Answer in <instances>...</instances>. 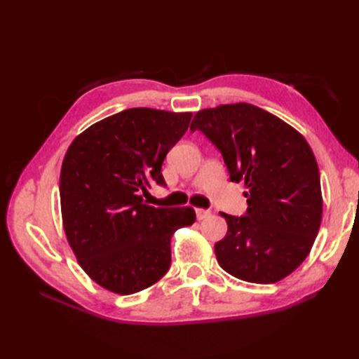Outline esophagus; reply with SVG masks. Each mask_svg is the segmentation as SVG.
Wrapping results in <instances>:
<instances>
[{"label": "esophagus", "instance_id": "esophagus-1", "mask_svg": "<svg viewBox=\"0 0 359 359\" xmlns=\"http://www.w3.org/2000/svg\"><path fill=\"white\" fill-rule=\"evenodd\" d=\"M211 214V211L210 210H203V208H198L196 210V217H198V220H205L206 217H208Z\"/></svg>", "mask_w": 359, "mask_h": 359}]
</instances>
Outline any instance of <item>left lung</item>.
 <instances>
[{"mask_svg":"<svg viewBox=\"0 0 359 359\" xmlns=\"http://www.w3.org/2000/svg\"><path fill=\"white\" fill-rule=\"evenodd\" d=\"M190 130L211 140L231 181L247 187L245 215L220 212L227 233L214 245L219 265L259 285L293 273L309 256L322 220L319 168L307 140L283 119L248 103L199 111Z\"/></svg>","mask_w":359,"mask_h":359,"instance_id":"left-lung-1","label":"left lung"}]
</instances>
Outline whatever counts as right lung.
Masks as SVG:
<instances>
[{"label": "right lung", "instance_id": "right-lung-1", "mask_svg": "<svg viewBox=\"0 0 359 359\" xmlns=\"http://www.w3.org/2000/svg\"><path fill=\"white\" fill-rule=\"evenodd\" d=\"M190 112L133 107L93 124L62 160V226L82 269L119 295L153 286L170 266V238L190 226V206L154 208L151 184L165 186L161 165L187 132Z\"/></svg>", "mask_w": 359, "mask_h": 359}]
</instances>
